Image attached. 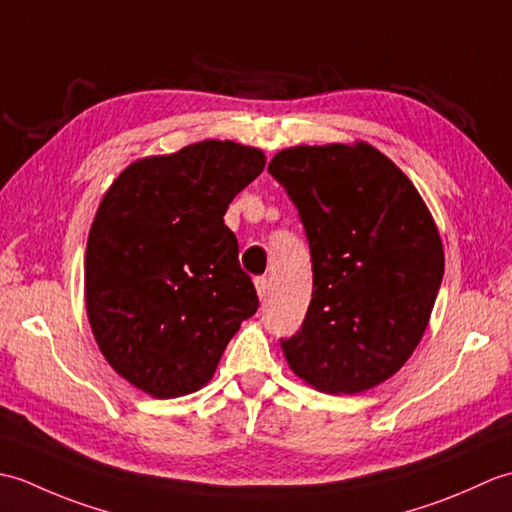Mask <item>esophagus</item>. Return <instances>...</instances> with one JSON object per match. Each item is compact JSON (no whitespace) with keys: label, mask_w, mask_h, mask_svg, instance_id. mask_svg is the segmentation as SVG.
Returning <instances> with one entry per match:
<instances>
[{"label":"esophagus","mask_w":512,"mask_h":512,"mask_svg":"<svg viewBox=\"0 0 512 512\" xmlns=\"http://www.w3.org/2000/svg\"><path fill=\"white\" fill-rule=\"evenodd\" d=\"M255 288H257V295H259V299L266 301V299H268V295H270V284H268V279H266V277H257V279H255Z\"/></svg>","instance_id":"esophagus-1"}]
</instances>
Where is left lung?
<instances>
[{"instance_id":"1","label":"left lung","mask_w":512,"mask_h":512,"mask_svg":"<svg viewBox=\"0 0 512 512\" xmlns=\"http://www.w3.org/2000/svg\"><path fill=\"white\" fill-rule=\"evenodd\" d=\"M268 171L306 226L312 301L301 330L281 341L303 383L361 394L409 361L444 275V248L413 182L372 145L281 149Z\"/></svg>"}]
</instances>
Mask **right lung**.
<instances>
[{"label":"right lung","mask_w":512,"mask_h":512,"mask_svg":"<svg viewBox=\"0 0 512 512\" xmlns=\"http://www.w3.org/2000/svg\"><path fill=\"white\" fill-rule=\"evenodd\" d=\"M264 167L262 149L200 140L132 162L105 191L85 250V310L105 361L145 394L202 389L257 312L224 213Z\"/></svg>","instance_id":"right-lung-1"}]
</instances>
